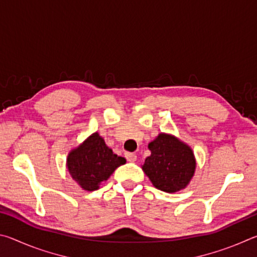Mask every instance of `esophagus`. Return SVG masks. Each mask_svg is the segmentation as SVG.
<instances>
[{
  "label": "esophagus",
  "instance_id": "esophagus-1",
  "mask_svg": "<svg viewBox=\"0 0 257 257\" xmlns=\"http://www.w3.org/2000/svg\"><path fill=\"white\" fill-rule=\"evenodd\" d=\"M125 159H127V161H129V162H135V161L137 160V155L135 153H129V152H127V153L124 154Z\"/></svg>",
  "mask_w": 257,
  "mask_h": 257
}]
</instances>
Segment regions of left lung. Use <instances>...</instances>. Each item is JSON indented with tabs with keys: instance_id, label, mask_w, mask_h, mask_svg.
Returning a JSON list of instances; mask_svg holds the SVG:
<instances>
[{
	"instance_id": "obj_1",
	"label": "left lung",
	"mask_w": 257,
	"mask_h": 257,
	"mask_svg": "<svg viewBox=\"0 0 257 257\" xmlns=\"http://www.w3.org/2000/svg\"><path fill=\"white\" fill-rule=\"evenodd\" d=\"M151 156L146 158L143 170L155 188L176 193L188 185L195 172L193 151L170 135L160 134L149 144Z\"/></svg>"
}]
</instances>
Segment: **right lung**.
Returning a JSON list of instances; mask_svg holds the SVG:
<instances>
[{
	"instance_id": "add662e5",
	"label": "right lung",
	"mask_w": 257,
	"mask_h": 257,
	"mask_svg": "<svg viewBox=\"0 0 257 257\" xmlns=\"http://www.w3.org/2000/svg\"><path fill=\"white\" fill-rule=\"evenodd\" d=\"M68 170L81 188L96 190L102 181L107 180L116 168L125 163L105 145L97 133L93 134L68 156Z\"/></svg>"
}]
</instances>
